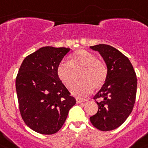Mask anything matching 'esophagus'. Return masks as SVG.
<instances>
[{
    "label": "esophagus",
    "mask_w": 148,
    "mask_h": 148,
    "mask_svg": "<svg viewBox=\"0 0 148 148\" xmlns=\"http://www.w3.org/2000/svg\"><path fill=\"white\" fill-rule=\"evenodd\" d=\"M77 103H82V102H85V101H87V99L86 98H82V97H77Z\"/></svg>",
    "instance_id": "obj_1"
}]
</instances>
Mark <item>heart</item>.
I'll return each mask as SVG.
<instances>
[{
    "label": "heart",
    "instance_id": "1",
    "mask_svg": "<svg viewBox=\"0 0 148 148\" xmlns=\"http://www.w3.org/2000/svg\"><path fill=\"white\" fill-rule=\"evenodd\" d=\"M83 68L79 79L73 86L71 92L74 95L83 97L92 92L94 87H102L107 79L108 70L103 62L97 56L86 50H78L71 56L69 61L62 60L56 69V74L62 83L70 88L74 83V70Z\"/></svg>",
    "mask_w": 148,
    "mask_h": 148
}]
</instances>
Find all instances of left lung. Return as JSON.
<instances>
[{
  "instance_id": "left-lung-1",
  "label": "left lung",
  "mask_w": 148,
  "mask_h": 148,
  "mask_svg": "<svg viewBox=\"0 0 148 148\" xmlns=\"http://www.w3.org/2000/svg\"><path fill=\"white\" fill-rule=\"evenodd\" d=\"M90 47L98 51L108 69L106 83L93 97L100 101H96L98 110L90 117V121L101 131L112 130L132 112L137 89L136 74L129 59L115 47L104 44Z\"/></svg>"
}]
</instances>
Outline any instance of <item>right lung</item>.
Returning a JSON list of instances; mask_svg holds the SVG:
<instances>
[{"mask_svg":"<svg viewBox=\"0 0 148 148\" xmlns=\"http://www.w3.org/2000/svg\"><path fill=\"white\" fill-rule=\"evenodd\" d=\"M66 47H41L24 59L15 79L19 110L24 123L35 132L51 135L65 123L76 103L56 74Z\"/></svg>","mask_w":148,"mask_h":148,"instance_id":"add662e5","label":"right lung"}]
</instances>
